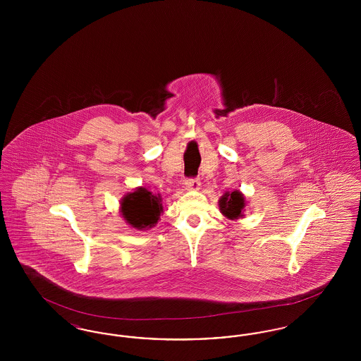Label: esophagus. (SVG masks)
Instances as JSON below:
<instances>
[{"mask_svg":"<svg viewBox=\"0 0 361 361\" xmlns=\"http://www.w3.org/2000/svg\"><path fill=\"white\" fill-rule=\"evenodd\" d=\"M185 188L188 190H197L200 188V180L199 178H188L185 180Z\"/></svg>","mask_w":361,"mask_h":361,"instance_id":"esophagus-1","label":"esophagus"}]
</instances>
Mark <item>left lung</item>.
Masks as SVG:
<instances>
[{
  "mask_svg": "<svg viewBox=\"0 0 361 361\" xmlns=\"http://www.w3.org/2000/svg\"><path fill=\"white\" fill-rule=\"evenodd\" d=\"M245 206H246V202L240 190H234L231 193L226 192L219 200L221 212L227 219H231V221L243 218Z\"/></svg>",
  "mask_w": 361,
  "mask_h": 361,
  "instance_id": "obj_1",
  "label": "left lung"
}]
</instances>
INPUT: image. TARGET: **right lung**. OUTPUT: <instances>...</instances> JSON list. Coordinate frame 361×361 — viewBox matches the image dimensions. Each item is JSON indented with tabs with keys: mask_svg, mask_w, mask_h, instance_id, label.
<instances>
[{
	"mask_svg": "<svg viewBox=\"0 0 361 361\" xmlns=\"http://www.w3.org/2000/svg\"><path fill=\"white\" fill-rule=\"evenodd\" d=\"M121 212L131 227L149 230L154 227L164 212L161 195H154L149 189L139 187L121 199Z\"/></svg>",
	"mask_w": 361,
	"mask_h": 361,
	"instance_id": "obj_1",
	"label": "right lung"
}]
</instances>
